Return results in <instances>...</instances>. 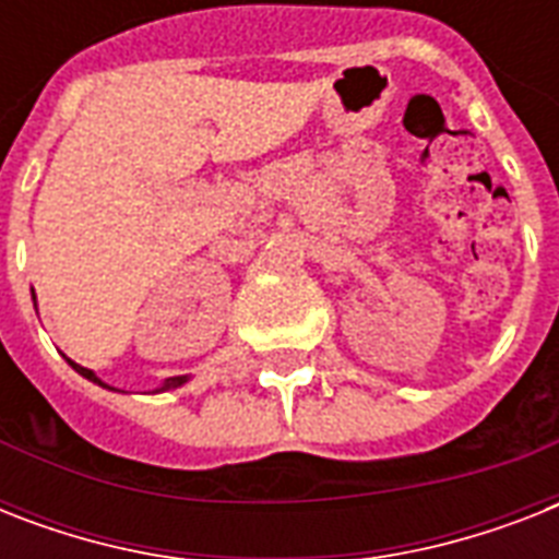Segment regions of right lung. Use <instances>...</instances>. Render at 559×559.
I'll use <instances>...</instances> for the list:
<instances>
[{
    "instance_id": "1",
    "label": "right lung",
    "mask_w": 559,
    "mask_h": 559,
    "mask_svg": "<svg viewBox=\"0 0 559 559\" xmlns=\"http://www.w3.org/2000/svg\"><path fill=\"white\" fill-rule=\"evenodd\" d=\"M34 307H37V298H34ZM69 366H72L74 371L81 373V377H86V380H90V382H98L100 389H112V385H107V382L100 380V377L95 371H90V368L78 366V362H72V359H69ZM186 382H188V377H168V380L162 382L159 389H153V394H159V391H174V389H179V385H186ZM112 391H118V389H112Z\"/></svg>"
}]
</instances>
